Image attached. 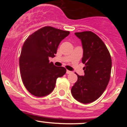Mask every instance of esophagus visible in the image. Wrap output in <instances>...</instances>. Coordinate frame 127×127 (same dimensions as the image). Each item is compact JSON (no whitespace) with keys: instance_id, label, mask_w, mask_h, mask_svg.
Segmentation results:
<instances>
[{"instance_id":"1","label":"esophagus","mask_w":127,"mask_h":127,"mask_svg":"<svg viewBox=\"0 0 127 127\" xmlns=\"http://www.w3.org/2000/svg\"><path fill=\"white\" fill-rule=\"evenodd\" d=\"M66 73L67 74L72 73V72H71V71H69V70H66Z\"/></svg>"}]
</instances>
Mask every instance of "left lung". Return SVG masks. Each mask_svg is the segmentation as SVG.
Listing matches in <instances>:
<instances>
[{
  "label": "left lung",
  "instance_id": "left-lung-1",
  "mask_svg": "<svg viewBox=\"0 0 127 127\" xmlns=\"http://www.w3.org/2000/svg\"><path fill=\"white\" fill-rule=\"evenodd\" d=\"M75 34L82 42L85 75L76 74L78 81L71 92L76 100L87 104L95 101L106 90L110 78L112 59L106 45L95 33L86 31Z\"/></svg>",
  "mask_w": 127,
  "mask_h": 127
}]
</instances>
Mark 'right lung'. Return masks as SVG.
I'll return each mask as SVG.
<instances>
[{"mask_svg":"<svg viewBox=\"0 0 127 127\" xmlns=\"http://www.w3.org/2000/svg\"><path fill=\"white\" fill-rule=\"evenodd\" d=\"M69 33L46 26L24 42L19 60L20 71L23 84L32 95L39 97L48 95L54 89L57 79L65 73L64 67L55 66L49 58L54 57L60 42Z\"/></svg>","mask_w":127,"mask_h":127,"instance_id":"1","label":"right lung"}]
</instances>
